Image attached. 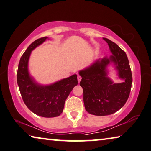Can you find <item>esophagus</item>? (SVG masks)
I'll list each match as a JSON object with an SVG mask.
<instances>
[{
  "label": "esophagus",
  "mask_w": 151,
  "mask_h": 151,
  "mask_svg": "<svg viewBox=\"0 0 151 151\" xmlns=\"http://www.w3.org/2000/svg\"><path fill=\"white\" fill-rule=\"evenodd\" d=\"M81 80H82V78H81L80 76H78V82H80Z\"/></svg>",
  "instance_id": "obj_1"
}]
</instances>
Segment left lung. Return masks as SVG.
<instances>
[{
  "instance_id": "1",
  "label": "left lung",
  "mask_w": 151,
  "mask_h": 151,
  "mask_svg": "<svg viewBox=\"0 0 151 151\" xmlns=\"http://www.w3.org/2000/svg\"><path fill=\"white\" fill-rule=\"evenodd\" d=\"M112 53L109 57L96 60L89 67L79 71L82 78L80 85L83 92V103L90 114L97 116L111 115L126 103L131 90L132 76L127 57L124 50L107 38ZM113 64L124 83H115L108 77V66Z\"/></svg>"
}]
</instances>
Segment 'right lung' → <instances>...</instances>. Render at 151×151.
I'll use <instances>...</instances> for the list:
<instances>
[{
	"label": "right lung",
	"mask_w": 151,
	"mask_h": 151,
	"mask_svg": "<svg viewBox=\"0 0 151 151\" xmlns=\"http://www.w3.org/2000/svg\"><path fill=\"white\" fill-rule=\"evenodd\" d=\"M48 39H37L30 45L21 57L17 74V84L23 101L27 108L43 117H55L61 114L69 94L78 82L77 75L62 79L49 85H42L34 80L28 70L32 50Z\"/></svg>",
	"instance_id": "right-lung-1"
}]
</instances>
